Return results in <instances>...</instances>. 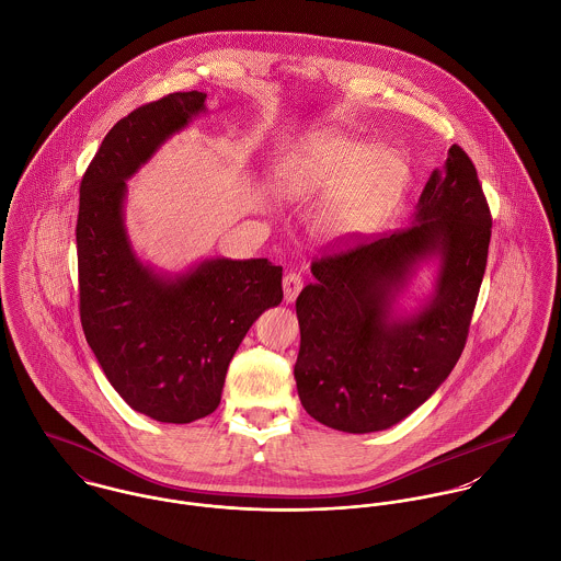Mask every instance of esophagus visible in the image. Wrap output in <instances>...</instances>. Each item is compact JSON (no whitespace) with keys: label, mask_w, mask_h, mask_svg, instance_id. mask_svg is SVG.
Instances as JSON below:
<instances>
[{"label":"esophagus","mask_w":561,"mask_h":561,"mask_svg":"<svg viewBox=\"0 0 561 561\" xmlns=\"http://www.w3.org/2000/svg\"><path fill=\"white\" fill-rule=\"evenodd\" d=\"M282 286H284V299H286V304H293V301L297 299V295L301 293V288H304V279H301L299 273H286Z\"/></svg>","instance_id":"esophagus-1"}]
</instances>
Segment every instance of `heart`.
<instances>
[{
  "label": "heart",
  "instance_id": "heart-1",
  "mask_svg": "<svg viewBox=\"0 0 561 561\" xmlns=\"http://www.w3.org/2000/svg\"><path fill=\"white\" fill-rule=\"evenodd\" d=\"M275 184L286 199L334 191L319 229L344 238L370 229L394 208L410 184V162L399 149L353 134L317 131L282 160Z\"/></svg>",
  "mask_w": 561,
  "mask_h": 561
}]
</instances>
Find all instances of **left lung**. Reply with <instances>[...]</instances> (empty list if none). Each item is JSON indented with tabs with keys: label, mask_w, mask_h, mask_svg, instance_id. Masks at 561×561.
<instances>
[{
	"label": "left lung",
	"mask_w": 561,
	"mask_h": 561,
	"mask_svg": "<svg viewBox=\"0 0 561 561\" xmlns=\"http://www.w3.org/2000/svg\"><path fill=\"white\" fill-rule=\"evenodd\" d=\"M492 219L466 151L448 149L410 227L325 253L297 297L295 379L306 412L346 434L381 432L421 408L457 364L485 273ZM437 262L435 288L412 313L398 297Z\"/></svg>",
	"instance_id": "left-lung-1"
}]
</instances>
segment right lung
Returning <instances> with one entry per match:
<instances>
[{
    "label": "right lung",
    "instance_id": "1",
    "mask_svg": "<svg viewBox=\"0 0 561 561\" xmlns=\"http://www.w3.org/2000/svg\"><path fill=\"white\" fill-rule=\"evenodd\" d=\"M206 93H171L123 116L80 186L78 273L87 342L121 399L160 423L221 403L227 366L255 319L282 304V266L210 257L184 273L145 264L127 236V180L197 114Z\"/></svg>",
    "mask_w": 561,
    "mask_h": 561
}]
</instances>
